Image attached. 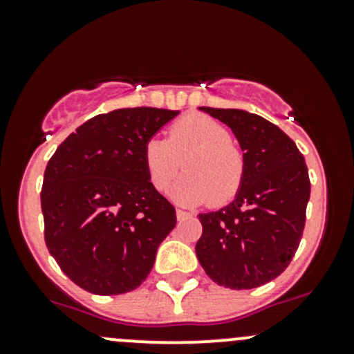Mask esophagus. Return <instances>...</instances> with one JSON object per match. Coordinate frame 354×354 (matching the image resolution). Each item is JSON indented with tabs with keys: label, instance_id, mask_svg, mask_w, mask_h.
Listing matches in <instances>:
<instances>
[{
	"label": "esophagus",
	"instance_id": "34e87169",
	"mask_svg": "<svg viewBox=\"0 0 354 354\" xmlns=\"http://www.w3.org/2000/svg\"><path fill=\"white\" fill-rule=\"evenodd\" d=\"M192 214L190 212H187V210H181V209H178L176 210V217H178V221H183V219H188V217H190Z\"/></svg>",
	"mask_w": 354,
	"mask_h": 354
}]
</instances>
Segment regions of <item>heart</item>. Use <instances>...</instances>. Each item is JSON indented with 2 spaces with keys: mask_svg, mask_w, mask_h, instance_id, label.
Segmentation results:
<instances>
[{
  "mask_svg": "<svg viewBox=\"0 0 354 354\" xmlns=\"http://www.w3.org/2000/svg\"><path fill=\"white\" fill-rule=\"evenodd\" d=\"M142 160L157 192L167 190L183 160L187 173L171 195L185 205L230 202L240 192L246 171L245 154L231 131L207 114H188L171 124L167 138H149Z\"/></svg>",
  "mask_w": 354,
  "mask_h": 354,
  "instance_id": "obj_1",
  "label": "heart"
}]
</instances>
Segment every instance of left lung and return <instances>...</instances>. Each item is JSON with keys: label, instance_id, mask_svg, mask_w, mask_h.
Wrapping results in <instances>:
<instances>
[{"label": "left lung", "instance_id": "1", "mask_svg": "<svg viewBox=\"0 0 354 354\" xmlns=\"http://www.w3.org/2000/svg\"><path fill=\"white\" fill-rule=\"evenodd\" d=\"M226 123L245 152V180L236 198L200 214V266L223 288L253 289L286 270L306 219L310 178L295 142L259 114L202 108Z\"/></svg>", "mask_w": 354, "mask_h": 354}]
</instances>
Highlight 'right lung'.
I'll list each match as a JSON object with an SVG mask.
<instances>
[{
    "label": "right lung",
    "mask_w": 354,
    "mask_h": 354,
    "mask_svg": "<svg viewBox=\"0 0 354 354\" xmlns=\"http://www.w3.org/2000/svg\"><path fill=\"white\" fill-rule=\"evenodd\" d=\"M180 111L116 109L85 121L44 171V240L59 269L94 295L133 291L147 279L176 210L154 190L142 149Z\"/></svg>",
    "instance_id": "right-lung-1"
}]
</instances>
